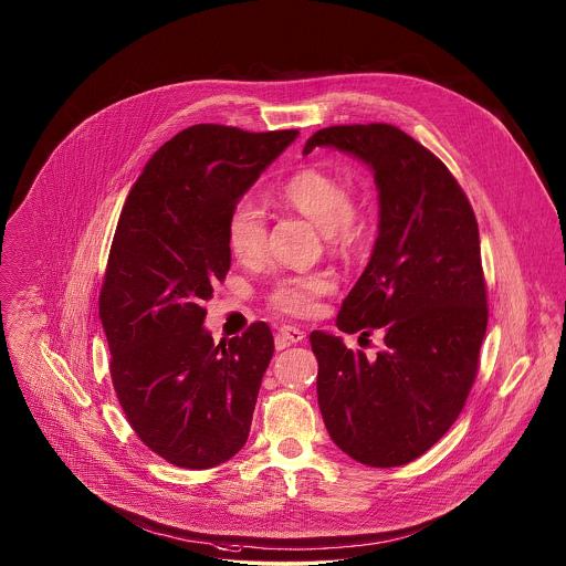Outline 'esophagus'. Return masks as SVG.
I'll return each mask as SVG.
<instances>
[{"instance_id": "esophagus-1", "label": "esophagus", "mask_w": 566, "mask_h": 566, "mask_svg": "<svg viewBox=\"0 0 566 566\" xmlns=\"http://www.w3.org/2000/svg\"><path fill=\"white\" fill-rule=\"evenodd\" d=\"M303 339H305V333L301 328H296V326H290V324H283L279 328V333H276V346L279 348H285L290 344H298Z\"/></svg>"}]
</instances>
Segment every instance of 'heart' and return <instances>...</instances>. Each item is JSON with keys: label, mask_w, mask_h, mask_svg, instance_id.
<instances>
[{"label": "heart", "mask_w": 566, "mask_h": 566, "mask_svg": "<svg viewBox=\"0 0 566 566\" xmlns=\"http://www.w3.org/2000/svg\"><path fill=\"white\" fill-rule=\"evenodd\" d=\"M279 198L290 209L310 218L333 250H348L364 235L366 213L337 176L323 167H303L294 171L279 189ZM227 242L235 259L243 263L261 261L268 243V227L261 209L240 200L227 220ZM335 290L331 272L314 270L290 274L274 283L268 303L274 312L307 318L318 310V301Z\"/></svg>", "instance_id": "obj_1"}]
</instances>
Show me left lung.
<instances>
[{"label":"left lung","mask_w":566,"mask_h":566,"mask_svg":"<svg viewBox=\"0 0 566 566\" xmlns=\"http://www.w3.org/2000/svg\"><path fill=\"white\" fill-rule=\"evenodd\" d=\"M321 146L375 174L379 238L335 324L361 335L384 328L386 346L368 359L314 331L318 405L346 455L401 467L449 431L478 377L488 324L478 220L447 165L397 126H328L303 155Z\"/></svg>","instance_id":"left-lung-1"}]
</instances>
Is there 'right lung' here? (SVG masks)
<instances>
[{"mask_svg":"<svg viewBox=\"0 0 566 566\" xmlns=\"http://www.w3.org/2000/svg\"><path fill=\"white\" fill-rule=\"evenodd\" d=\"M298 130L185 128L155 153L122 209L99 292L111 379L139 436L180 469H213L248 440L272 331L216 344L205 303L231 268L227 220Z\"/></svg>","mask_w":566,"mask_h":566,"instance_id":"obj_1","label":"right lung"}]
</instances>
